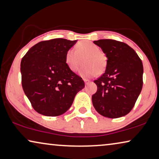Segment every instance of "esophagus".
<instances>
[{
	"label": "esophagus",
	"mask_w": 159,
	"mask_h": 159,
	"mask_svg": "<svg viewBox=\"0 0 159 159\" xmlns=\"http://www.w3.org/2000/svg\"><path fill=\"white\" fill-rule=\"evenodd\" d=\"M84 82H85V84L86 85H88L90 83V80H87V79H84Z\"/></svg>",
	"instance_id": "34e87169"
}]
</instances>
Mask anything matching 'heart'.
<instances>
[{"label":"heart","instance_id":"obj_1","mask_svg":"<svg viewBox=\"0 0 159 159\" xmlns=\"http://www.w3.org/2000/svg\"><path fill=\"white\" fill-rule=\"evenodd\" d=\"M84 59V66L80 69L79 74L84 79H89L101 75L105 71L107 66V57L101 51L97 45L89 41L78 43L75 48L68 50L66 54V63L73 72H76L82 64Z\"/></svg>","mask_w":159,"mask_h":159}]
</instances>
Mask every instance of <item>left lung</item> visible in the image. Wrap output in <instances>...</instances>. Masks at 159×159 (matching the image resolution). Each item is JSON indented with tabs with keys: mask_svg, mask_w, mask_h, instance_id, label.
Here are the masks:
<instances>
[{
	"mask_svg": "<svg viewBox=\"0 0 159 159\" xmlns=\"http://www.w3.org/2000/svg\"><path fill=\"white\" fill-rule=\"evenodd\" d=\"M93 43L101 47L108 60L105 72L94 80L98 89L92 96L93 105L103 116H124L134 108L143 87V63L125 43L112 39Z\"/></svg>",
	"mask_w": 159,
	"mask_h": 159,
	"instance_id": "1",
	"label": "left lung"
}]
</instances>
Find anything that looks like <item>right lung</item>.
Masks as SVG:
<instances>
[{
  "instance_id": "add662e5",
  "label": "right lung",
  "mask_w": 159,
  "mask_h": 159,
  "mask_svg": "<svg viewBox=\"0 0 159 159\" xmlns=\"http://www.w3.org/2000/svg\"><path fill=\"white\" fill-rule=\"evenodd\" d=\"M75 43L64 39L41 41L28 50L21 60L23 89L40 114H63L85 86L82 78L71 71L65 61L66 52Z\"/></svg>"
}]
</instances>
